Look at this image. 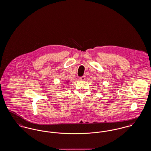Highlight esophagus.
Returning a JSON list of instances; mask_svg holds the SVG:
<instances>
[{
    "label": "esophagus",
    "mask_w": 151,
    "mask_h": 151,
    "mask_svg": "<svg viewBox=\"0 0 151 151\" xmlns=\"http://www.w3.org/2000/svg\"><path fill=\"white\" fill-rule=\"evenodd\" d=\"M79 79H80L81 81H84V80H85V76L81 77L79 78Z\"/></svg>",
    "instance_id": "34e87169"
}]
</instances>
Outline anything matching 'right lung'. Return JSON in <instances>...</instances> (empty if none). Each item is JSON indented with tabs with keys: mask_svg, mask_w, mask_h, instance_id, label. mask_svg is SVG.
Listing matches in <instances>:
<instances>
[{
	"mask_svg": "<svg viewBox=\"0 0 151 151\" xmlns=\"http://www.w3.org/2000/svg\"><path fill=\"white\" fill-rule=\"evenodd\" d=\"M68 82H69V81H66V83H68Z\"/></svg>",
	"mask_w": 151,
	"mask_h": 151,
	"instance_id": "add662e5",
	"label": "right lung"
}]
</instances>
